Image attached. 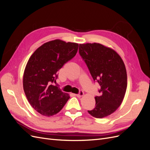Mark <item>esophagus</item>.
Masks as SVG:
<instances>
[{
  "label": "esophagus",
  "instance_id": "1",
  "mask_svg": "<svg viewBox=\"0 0 150 150\" xmlns=\"http://www.w3.org/2000/svg\"><path fill=\"white\" fill-rule=\"evenodd\" d=\"M76 96H78V97H81V96H83V95H84V93H83V91H79V93H78V94H76Z\"/></svg>",
  "mask_w": 150,
  "mask_h": 150
}]
</instances>
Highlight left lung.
Masks as SVG:
<instances>
[{
  "label": "left lung",
  "instance_id": "obj_1",
  "mask_svg": "<svg viewBox=\"0 0 150 150\" xmlns=\"http://www.w3.org/2000/svg\"><path fill=\"white\" fill-rule=\"evenodd\" d=\"M79 53L93 80L101 87L99 95L95 97V108L88 112L96 118L110 115L121 105L126 91L123 61L114 50L98 43L79 44Z\"/></svg>",
  "mask_w": 150,
  "mask_h": 150
}]
</instances>
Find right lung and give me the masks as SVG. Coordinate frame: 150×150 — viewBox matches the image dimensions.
<instances>
[{"label": "right lung", "mask_w": 150, "mask_h": 150, "mask_svg": "<svg viewBox=\"0 0 150 150\" xmlns=\"http://www.w3.org/2000/svg\"><path fill=\"white\" fill-rule=\"evenodd\" d=\"M79 44L54 40L44 43L30 56L23 76V88L28 100L40 115L51 116L59 112L69 99L54 85L57 71L73 58Z\"/></svg>", "instance_id": "1"}]
</instances>
